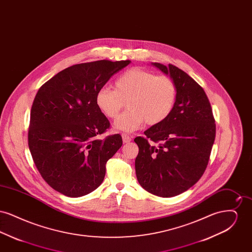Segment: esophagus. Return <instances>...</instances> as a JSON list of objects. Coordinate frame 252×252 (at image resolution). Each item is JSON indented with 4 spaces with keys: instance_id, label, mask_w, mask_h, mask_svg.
Here are the masks:
<instances>
[{
    "instance_id": "1",
    "label": "esophagus",
    "mask_w": 252,
    "mask_h": 252,
    "mask_svg": "<svg viewBox=\"0 0 252 252\" xmlns=\"http://www.w3.org/2000/svg\"><path fill=\"white\" fill-rule=\"evenodd\" d=\"M122 138H123L124 144H128L129 142H131L132 138L129 135H127V134H123V135H122Z\"/></svg>"
}]
</instances>
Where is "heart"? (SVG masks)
Returning a JSON list of instances; mask_svg holds the SVG:
<instances>
[{"label":"heart","mask_w":252,"mask_h":252,"mask_svg":"<svg viewBox=\"0 0 252 252\" xmlns=\"http://www.w3.org/2000/svg\"><path fill=\"white\" fill-rule=\"evenodd\" d=\"M177 94V87L171 78L133 68L115 80L114 90L108 87L99 89L95 103L106 117L114 119L126 102L127 110L116 119L113 127L133 132L144 123L156 126L166 120L175 107Z\"/></svg>","instance_id":"b5f03b06"}]
</instances>
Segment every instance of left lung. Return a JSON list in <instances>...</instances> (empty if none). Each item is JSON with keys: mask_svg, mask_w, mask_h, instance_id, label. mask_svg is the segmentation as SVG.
<instances>
[{"mask_svg": "<svg viewBox=\"0 0 252 252\" xmlns=\"http://www.w3.org/2000/svg\"><path fill=\"white\" fill-rule=\"evenodd\" d=\"M152 65L171 77L178 94L167 119L134 139L139 146L135 170L144 190L172 197L202 177L216 139V124L208 97L191 76L172 64Z\"/></svg>", "mask_w": 252, "mask_h": 252, "instance_id": "1", "label": "left lung"}]
</instances>
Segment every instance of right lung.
<instances>
[{
	"label": "right lung",
	"mask_w": 252,
	"mask_h": 252,
	"mask_svg": "<svg viewBox=\"0 0 252 252\" xmlns=\"http://www.w3.org/2000/svg\"><path fill=\"white\" fill-rule=\"evenodd\" d=\"M131 61L97 60L71 66L42 85L34 99L28 145L39 174L60 193L79 197L103 182L106 163L123 144L97 108V91Z\"/></svg>",
	"instance_id": "add662e5"
}]
</instances>
